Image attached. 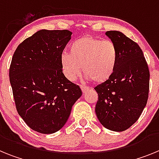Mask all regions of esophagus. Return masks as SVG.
Listing matches in <instances>:
<instances>
[{"mask_svg": "<svg viewBox=\"0 0 159 159\" xmlns=\"http://www.w3.org/2000/svg\"><path fill=\"white\" fill-rule=\"evenodd\" d=\"M80 88H81V90H82L83 93H86L88 90H89V88H88V87L83 86V85H80Z\"/></svg>", "mask_w": 159, "mask_h": 159, "instance_id": "34e87169", "label": "esophagus"}]
</instances>
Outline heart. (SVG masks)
<instances>
[{
    "label": "heart",
    "mask_w": 159,
    "mask_h": 159,
    "mask_svg": "<svg viewBox=\"0 0 159 159\" xmlns=\"http://www.w3.org/2000/svg\"><path fill=\"white\" fill-rule=\"evenodd\" d=\"M118 60L119 50L114 42L85 36L71 43L69 53L61 55L60 64L68 80H75L83 70L86 80L102 84L113 75Z\"/></svg>",
    "instance_id": "b5f03b06"
}]
</instances>
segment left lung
<instances>
[{
	"label": "left lung",
	"instance_id": "8db88e82",
	"mask_svg": "<svg viewBox=\"0 0 159 159\" xmlns=\"http://www.w3.org/2000/svg\"><path fill=\"white\" fill-rule=\"evenodd\" d=\"M106 35L117 46L119 60L111 79L95 88L99 95L95 113L107 129L123 131L137 121L147 105L150 71L137 43L119 31Z\"/></svg>",
	"mask_w": 159,
	"mask_h": 159
}]
</instances>
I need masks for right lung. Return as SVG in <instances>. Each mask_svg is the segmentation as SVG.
I'll return each instance as SVG.
<instances>
[{
	"label": "right lung",
	"mask_w": 159,
	"mask_h": 159,
	"mask_svg": "<svg viewBox=\"0 0 159 159\" xmlns=\"http://www.w3.org/2000/svg\"><path fill=\"white\" fill-rule=\"evenodd\" d=\"M71 36L68 30L42 29L20 43L12 57L9 80L16 111L31 129L41 134L62 128L82 95L60 64Z\"/></svg>",
	"instance_id": "right-lung-1"
}]
</instances>
